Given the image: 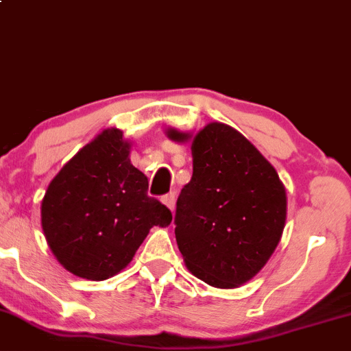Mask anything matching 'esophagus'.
Returning <instances> with one entry per match:
<instances>
[{
  "mask_svg": "<svg viewBox=\"0 0 351 351\" xmlns=\"http://www.w3.org/2000/svg\"><path fill=\"white\" fill-rule=\"evenodd\" d=\"M176 199H177L176 192H169V194L162 195V199H160V200H162L165 206H167L169 208H171L172 212H174V208H176Z\"/></svg>",
  "mask_w": 351,
  "mask_h": 351,
  "instance_id": "obj_1",
  "label": "esophagus"
}]
</instances>
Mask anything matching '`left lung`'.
I'll list each match as a JSON object with an SVG mask.
<instances>
[{"label":"left lung","instance_id":"left-lung-1","mask_svg":"<svg viewBox=\"0 0 351 351\" xmlns=\"http://www.w3.org/2000/svg\"><path fill=\"white\" fill-rule=\"evenodd\" d=\"M172 141L189 134L169 129ZM191 182L177 199L176 240L187 269L217 289H235L263 269L282 239L287 192L249 139L210 123L192 139Z\"/></svg>","mask_w":351,"mask_h":351}]
</instances>
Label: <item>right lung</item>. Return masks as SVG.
I'll return each instance as SVG.
<instances>
[{
    "label": "right lung",
    "mask_w": 351,
    "mask_h": 351,
    "mask_svg": "<svg viewBox=\"0 0 351 351\" xmlns=\"http://www.w3.org/2000/svg\"><path fill=\"white\" fill-rule=\"evenodd\" d=\"M119 129H104L51 180L41 226L58 262L88 280H106L129 265L149 230L172 214L147 195V177L129 159Z\"/></svg>",
    "instance_id": "add662e5"
}]
</instances>
